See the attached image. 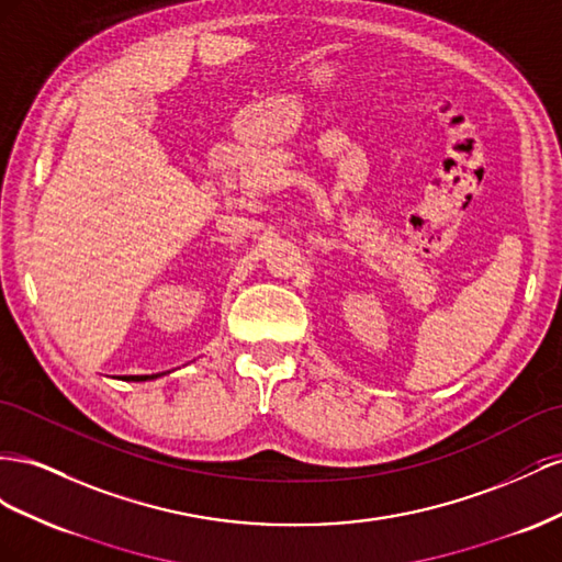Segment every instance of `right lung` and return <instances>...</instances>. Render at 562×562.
I'll return each mask as SVG.
<instances>
[{
  "instance_id": "add662e5",
  "label": "right lung",
  "mask_w": 562,
  "mask_h": 562,
  "mask_svg": "<svg viewBox=\"0 0 562 562\" xmlns=\"http://www.w3.org/2000/svg\"><path fill=\"white\" fill-rule=\"evenodd\" d=\"M157 374H143V376H124V381H148V379H155Z\"/></svg>"
}]
</instances>
